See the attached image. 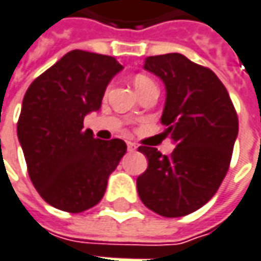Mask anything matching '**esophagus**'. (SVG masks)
<instances>
[{
	"label": "esophagus",
	"instance_id": "obj_1",
	"mask_svg": "<svg viewBox=\"0 0 261 261\" xmlns=\"http://www.w3.org/2000/svg\"><path fill=\"white\" fill-rule=\"evenodd\" d=\"M127 148H128V151H134L137 147H136V144L133 141H127Z\"/></svg>",
	"mask_w": 261,
	"mask_h": 261
}]
</instances>
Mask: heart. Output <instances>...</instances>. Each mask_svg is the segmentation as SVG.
I'll list each match as a JSON object with an SVG mask.
<instances>
[{
    "label": "heart",
    "instance_id": "1",
    "mask_svg": "<svg viewBox=\"0 0 261 261\" xmlns=\"http://www.w3.org/2000/svg\"><path fill=\"white\" fill-rule=\"evenodd\" d=\"M134 86H136L139 94L148 89V88H158L156 84H154V81L151 77L146 76V75H137V76L134 77Z\"/></svg>",
    "mask_w": 261,
    "mask_h": 261
}]
</instances>
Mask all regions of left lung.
<instances>
[{"label": "left lung", "mask_w": 261, "mask_h": 261, "mask_svg": "<svg viewBox=\"0 0 261 261\" xmlns=\"http://www.w3.org/2000/svg\"><path fill=\"white\" fill-rule=\"evenodd\" d=\"M144 69L166 86L162 115L172 154L140 146L148 166L137 177L141 202L162 217H185L203 206L227 175L238 117L225 86L211 69L180 53L150 56Z\"/></svg>", "instance_id": "left-lung-1"}]
</instances>
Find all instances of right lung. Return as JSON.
I'll return each mask as SVG.
<instances>
[{
    "label": "right lung",
    "mask_w": 261,
    "mask_h": 261,
    "mask_svg": "<svg viewBox=\"0 0 261 261\" xmlns=\"http://www.w3.org/2000/svg\"><path fill=\"white\" fill-rule=\"evenodd\" d=\"M122 66L115 58L72 50L36 77L17 122L32 184L60 211L84 212L102 199L108 177L127 151L120 139H95L86 114L101 108Z\"/></svg>",
    "instance_id": "1"
}]
</instances>
